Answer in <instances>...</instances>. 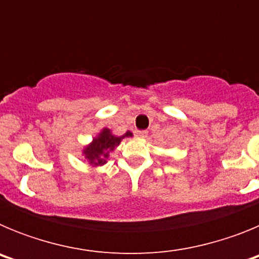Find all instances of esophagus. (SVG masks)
Masks as SVG:
<instances>
[{
  "mask_svg": "<svg viewBox=\"0 0 259 259\" xmlns=\"http://www.w3.org/2000/svg\"><path fill=\"white\" fill-rule=\"evenodd\" d=\"M148 135V131H136L137 137H145Z\"/></svg>",
  "mask_w": 259,
  "mask_h": 259,
  "instance_id": "obj_1",
  "label": "esophagus"
}]
</instances>
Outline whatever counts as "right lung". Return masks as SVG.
Segmentation results:
<instances>
[{"instance_id":"1","label":"right lung","mask_w":259,"mask_h":259,"mask_svg":"<svg viewBox=\"0 0 259 259\" xmlns=\"http://www.w3.org/2000/svg\"><path fill=\"white\" fill-rule=\"evenodd\" d=\"M131 136L132 134L130 131H127L122 136H115V135L111 134L110 130L104 128L101 134L98 135L96 139H93L92 144L84 149L85 158L89 161V163L93 164V166H101V164L106 163V159L109 158V154L120 144V141L124 137Z\"/></svg>"}]
</instances>
